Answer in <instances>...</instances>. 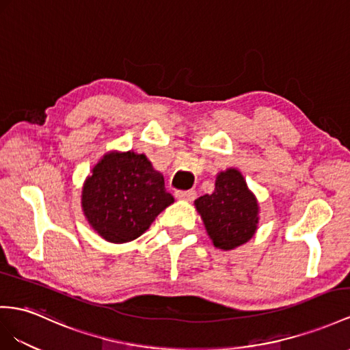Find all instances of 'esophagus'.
Segmentation results:
<instances>
[{
    "instance_id": "obj_1",
    "label": "esophagus",
    "mask_w": 350,
    "mask_h": 350,
    "mask_svg": "<svg viewBox=\"0 0 350 350\" xmlns=\"http://www.w3.org/2000/svg\"><path fill=\"white\" fill-rule=\"evenodd\" d=\"M176 198L177 200H183V201H193L196 198V192L195 191H176Z\"/></svg>"
}]
</instances>
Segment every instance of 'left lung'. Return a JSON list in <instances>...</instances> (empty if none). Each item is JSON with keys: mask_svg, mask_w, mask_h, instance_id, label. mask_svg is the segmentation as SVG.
I'll list each match as a JSON object with an SVG mask.
<instances>
[{"mask_svg": "<svg viewBox=\"0 0 350 350\" xmlns=\"http://www.w3.org/2000/svg\"><path fill=\"white\" fill-rule=\"evenodd\" d=\"M195 207L216 248L234 250L256 234L258 204L237 168L220 172L214 192L195 200Z\"/></svg>", "mask_w": 350, "mask_h": 350, "instance_id": "obj_1", "label": "left lung"}]
</instances>
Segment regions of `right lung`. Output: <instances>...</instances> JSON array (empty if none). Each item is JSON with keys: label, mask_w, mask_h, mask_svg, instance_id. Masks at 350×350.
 <instances>
[{"label": "right lung", "mask_w": 350, "mask_h": 350, "mask_svg": "<svg viewBox=\"0 0 350 350\" xmlns=\"http://www.w3.org/2000/svg\"><path fill=\"white\" fill-rule=\"evenodd\" d=\"M174 202L164 177L136 152H107L83 186L84 216L107 243L124 244L149 229L158 214Z\"/></svg>", "instance_id": "1"}]
</instances>
